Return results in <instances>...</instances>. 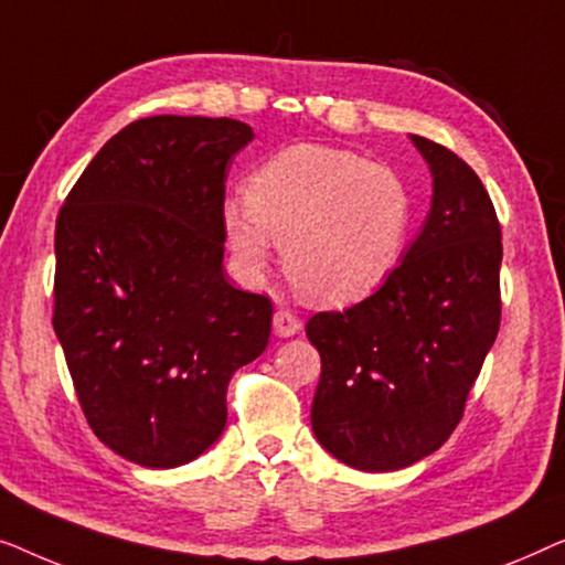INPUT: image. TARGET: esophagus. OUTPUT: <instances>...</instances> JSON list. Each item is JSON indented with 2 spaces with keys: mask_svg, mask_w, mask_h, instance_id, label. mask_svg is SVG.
<instances>
[{
  "mask_svg": "<svg viewBox=\"0 0 565 565\" xmlns=\"http://www.w3.org/2000/svg\"><path fill=\"white\" fill-rule=\"evenodd\" d=\"M273 329L277 337H292L300 331V319L288 308H277L275 316H273Z\"/></svg>",
  "mask_w": 565,
  "mask_h": 565,
  "instance_id": "esophagus-1",
  "label": "esophagus"
}]
</instances>
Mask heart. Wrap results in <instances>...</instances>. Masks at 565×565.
Here are the masks:
<instances>
[{
  "mask_svg": "<svg viewBox=\"0 0 565 565\" xmlns=\"http://www.w3.org/2000/svg\"><path fill=\"white\" fill-rule=\"evenodd\" d=\"M223 234L246 275H265L273 242L300 292L350 303L383 285L412 234V192L396 169L329 146H290L252 172Z\"/></svg>",
  "mask_w": 565,
  "mask_h": 565,
  "instance_id": "1",
  "label": "heart"
}]
</instances>
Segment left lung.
I'll list each match as a JSON object with an SVG mask.
<instances>
[{"label": "left lung", "instance_id": "8db88e82", "mask_svg": "<svg viewBox=\"0 0 565 565\" xmlns=\"http://www.w3.org/2000/svg\"><path fill=\"white\" fill-rule=\"evenodd\" d=\"M412 141L435 188L422 234L373 296L306 323L321 354L313 435L370 473L447 443L501 321V226L489 192L458 153Z\"/></svg>", "mask_w": 565, "mask_h": 565}]
</instances>
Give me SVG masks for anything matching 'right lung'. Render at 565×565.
<instances>
[{
  "label": "right lung",
  "instance_id": "right-lung-1",
  "mask_svg": "<svg viewBox=\"0 0 565 565\" xmlns=\"http://www.w3.org/2000/svg\"><path fill=\"white\" fill-rule=\"evenodd\" d=\"M234 118L130 122L56 218L53 331L89 427L143 468H177L226 427L231 375L269 342L273 300L223 273Z\"/></svg>",
  "mask_w": 565,
  "mask_h": 565
}]
</instances>
